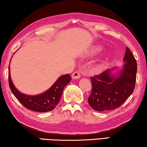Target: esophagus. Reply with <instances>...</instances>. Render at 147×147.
I'll return each instance as SVG.
<instances>
[{"mask_svg": "<svg viewBox=\"0 0 147 147\" xmlns=\"http://www.w3.org/2000/svg\"><path fill=\"white\" fill-rule=\"evenodd\" d=\"M80 78V73L79 71H75L72 74V78L73 79H78Z\"/></svg>", "mask_w": 147, "mask_h": 147, "instance_id": "1", "label": "esophagus"}]
</instances>
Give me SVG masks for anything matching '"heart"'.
Returning <instances> with one entry per match:
<instances>
[{"mask_svg":"<svg viewBox=\"0 0 147 147\" xmlns=\"http://www.w3.org/2000/svg\"><path fill=\"white\" fill-rule=\"evenodd\" d=\"M100 51V49L97 48V49H95V51H94V52H95V53H98V52Z\"/></svg>","mask_w":147,"mask_h":147,"instance_id":"1","label":"heart"}]
</instances>
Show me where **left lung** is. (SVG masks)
Here are the masks:
<instances>
[{
  "mask_svg": "<svg viewBox=\"0 0 147 147\" xmlns=\"http://www.w3.org/2000/svg\"><path fill=\"white\" fill-rule=\"evenodd\" d=\"M123 69L113 76L111 69L91 77L92 91L88 102L94 110H112L127 100L135 88L137 62L130 50L126 47Z\"/></svg>",
  "mask_w": 147,
  "mask_h": 147,
  "instance_id": "8db88e82",
  "label": "left lung"
}]
</instances>
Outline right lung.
Here are the masks:
<instances>
[{"instance_id": "add662e5", "label": "right lung", "mask_w": 147, "mask_h": 147, "mask_svg": "<svg viewBox=\"0 0 147 147\" xmlns=\"http://www.w3.org/2000/svg\"><path fill=\"white\" fill-rule=\"evenodd\" d=\"M9 86L12 93L20 102L27 109L38 112H47L53 110L60 100L65 86L70 82L71 77L69 74L61 76L53 86L43 93L30 96L19 92L12 83L9 67L8 73Z\"/></svg>"}]
</instances>
